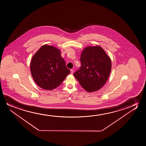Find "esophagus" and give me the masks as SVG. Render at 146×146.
Listing matches in <instances>:
<instances>
[{"label": "esophagus", "mask_w": 146, "mask_h": 146, "mask_svg": "<svg viewBox=\"0 0 146 146\" xmlns=\"http://www.w3.org/2000/svg\"><path fill=\"white\" fill-rule=\"evenodd\" d=\"M73 72H74V71H73V70H72V69H71V70H70V73L71 74H73Z\"/></svg>", "instance_id": "1"}]
</instances>
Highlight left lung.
<instances>
[{
	"instance_id": "left-lung-1",
	"label": "left lung",
	"mask_w": 146,
	"mask_h": 146,
	"mask_svg": "<svg viewBox=\"0 0 146 146\" xmlns=\"http://www.w3.org/2000/svg\"><path fill=\"white\" fill-rule=\"evenodd\" d=\"M81 66L74 76L88 92H95L104 86L110 75L112 63L110 57L99 45L88 46L82 51Z\"/></svg>"
}]
</instances>
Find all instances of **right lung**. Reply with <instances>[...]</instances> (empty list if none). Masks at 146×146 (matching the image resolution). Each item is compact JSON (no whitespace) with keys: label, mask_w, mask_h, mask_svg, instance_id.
<instances>
[{"label":"right lung","mask_w":146,"mask_h":146,"mask_svg":"<svg viewBox=\"0 0 146 146\" xmlns=\"http://www.w3.org/2000/svg\"><path fill=\"white\" fill-rule=\"evenodd\" d=\"M30 71L36 84L47 90L57 88L70 73L60 50L47 44L41 46L32 57Z\"/></svg>","instance_id":"1"}]
</instances>
